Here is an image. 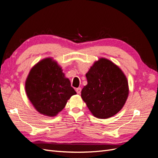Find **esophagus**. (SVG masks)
Returning a JSON list of instances; mask_svg holds the SVG:
<instances>
[{
	"mask_svg": "<svg viewBox=\"0 0 158 158\" xmlns=\"http://www.w3.org/2000/svg\"><path fill=\"white\" fill-rule=\"evenodd\" d=\"M81 90H82V89H81V88H78L76 89V92H77L78 94H80L81 93Z\"/></svg>",
	"mask_w": 158,
	"mask_h": 158,
	"instance_id": "34e87169",
	"label": "esophagus"
}]
</instances>
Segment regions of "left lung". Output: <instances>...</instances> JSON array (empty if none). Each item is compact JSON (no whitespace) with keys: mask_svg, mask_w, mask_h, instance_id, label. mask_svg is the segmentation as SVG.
<instances>
[{"mask_svg":"<svg viewBox=\"0 0 158 158\" xmlns=\"http://www.w3.org/2000/svg\"><path fill=\"white\" fill-rule=\"evenodd\" d=\"M88 84L81 97L93 115L108 118L125 106L128 96L127 78L122 70L112 61L99 58L85 74Z\"/></svg>","mask_w":158,"mask_h":158,"instance_id":"8db88e82","label":"left lung"}]
</instances>
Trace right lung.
I'll list each match as a JSON object with an SVG mask.
<instances>
[{"mask_svg": "<svg viewBox=\"0 0 158 158\" xmlns=\"http://www.w3.org/2000/svg\"><path fill=\"white\" fill-rule=\"evenodd\" d=\"M25 88L33 106L47 117H55L71 96L76 94L63 69L51 57L33 66L26 78Z\"/></svg>", "mask_w": 158, "mask_h": 158, "instance_id": "add662e5", "label": "right lung"}]
</instances>
